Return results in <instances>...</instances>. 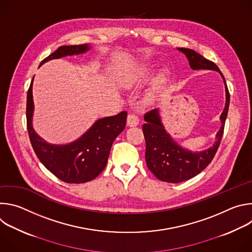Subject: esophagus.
Returning a JSON list of instances; mask_svg holds the SVG:
<instances>
[{
	"mask_svg": "<svg viewBox=\"0 0 252 252\" xmlns=\"http://www.w3.org/2000/svg\"><path fill=\"white\" fill-rule=\"evenodd\" d=\"M139 123V120L136 115L134 114H128L127 119H126V124L128 126H136Z\"/></svg>",
	"mask_w": 252,
	"mask_h": 252,
	"instance_id": "1",
	"label": "esophagus"
}]
</instances>
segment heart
<instances>
[{
  "label": "heart",
  "mask_w": 252,
  "mask_h": 252,
  "mask_svg": "<svg viewBox=\"0 0 252 252\" xmlns=\"http://www.w3.org/2000/svg\"><path fill=\"white\" fill-rule=\"evenodd\" d=\"M150 73H151L150 66H148V65L138 66V67L130 70L129 73L125 77L124 85L126 87H129V88L135 87L138 84H140L141 82L145 81L149 77ZM164 80H165L164 75H161L160 77H158V79L157 80L156 86H155V91H158L160 88V86L163 84Z\"/></svg>",
  "instance_id": "heart-1"
}]
</instances>
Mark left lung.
Returning a JSON list of instances; mask_svg holds the SVG:
<instances>
[{
  "label": "left lung",
  "instance_id": "8db88e82",
  "mask_svg": "<svg viewBox=\"0 0 252 252\" xmlns=\"http://www.w3.org/2000/svg\"><path fill=\"white\" fill-rule=\"evenodd\" d=\"M177 50L187 56L192 69L219 71L225 84L226 101L220 116L221 126L217 134V141L211 148L202 152H190L177 145L165 131L158 109L152 110L145 115L146 124L142 126V131L146 138L147 165L161 182L172 184L182 183L194 177L211 162L220 145L229 107V92L219 66L193 50L186 48H178Z\"/></svg>",
  "mask_w": 252,
  "mask_h": 252
}]
</instances>
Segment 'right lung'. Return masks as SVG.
I'll return each mask as SVG.
<instances>
[{
    "label": "right lung",
    "mask_w": 252,
    "mask_h": 252,
    "mask_svg": "<svg viewBox=\"0 0 252 252\" xmlns=\"http://www.w3.org/2000/svg\"><path fill=\"white\" fill-rule=\"evenodd\" d=\"M90 49L88 44L62 46L44 59L40 65L54 59L86 53ZM32 80L27 94V127L34 154L48 170L64 183L84 184L93 181L104 169L114 140L126 127L127 113L121 112L117 116L96 121L86 133L68 145H50L32 128Z\"/></svg>",
    "instance_id": "right-lung-1"
}]
</instances>
